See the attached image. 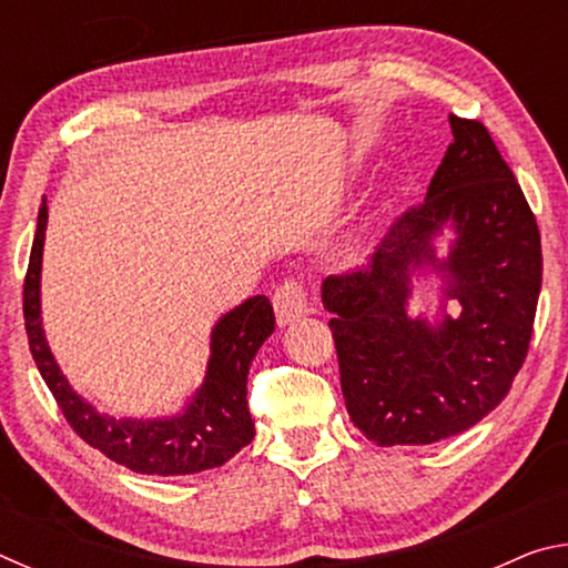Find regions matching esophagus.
Instances as JSON below:
<instances>
[{"mask_svg": "<svg viewBox=\"0 0 568 568\" xmlns=\"http://www.w3.org/2000/svg\"><path fill=\"white\" fill-rule=\"evenodd\" d=\"M273 307H275V318L281 325H287L301 318L307 311L305 303V291L301 277H285V281L275 287L273 293Z\"/></svg>", "mask_w": 568, "mask_h": 568, "instance_id": "34e87169", "label": "esophagus"}]
</instances>
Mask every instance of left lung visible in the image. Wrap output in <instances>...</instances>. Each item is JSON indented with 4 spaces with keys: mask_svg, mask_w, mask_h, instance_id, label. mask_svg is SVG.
<instances>
[{
    "mask_svg": "<svg viewBox=\"0 0 568 568\" xmlns=\"http://www.w3.org/2000/svg\"><path fill=\"white\" fill-rule=\"evenodd\" d=\"M454 142L423 203L396 217L368 267L328 275L341 388L351 420L378 446H426L488 416L511 390L531 343L541 293L536 215L486 124L450 114ZM457 230L438 264L429 237ZM449 273L465 311L434 332L405 315L420 262Z\"/></svg>",
    "mask_w": 568,
    "mask_h": 568,
    "instance_id": "1",
    "label": "left lung"
}]
</instances>
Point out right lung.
<instances>
[{
	"label": "right lung",
	"mask_w": 568,
	"mask_h": 568,
	"mask_svg": "<svg viewBox=\"0 0 568 568\" xmlns=\"http://www.w3.org/2000/svg\"><path fill=\"white\" fill-rule=\"evenodd\" d=\"M44 227L47 203L42 200L30 267L24 275V328L37 368L74 434L114 464L148 476L197 474L223 466L245 448L255 436L247 408V371L257 348L275 331L271 301L265 295L250 297L215 325L205 383L182 416L165 420L104 418L70 388L47 348L40 318Z\"/></svg>",
	"instance_id": "right-lung-1"
}]
</instances>
